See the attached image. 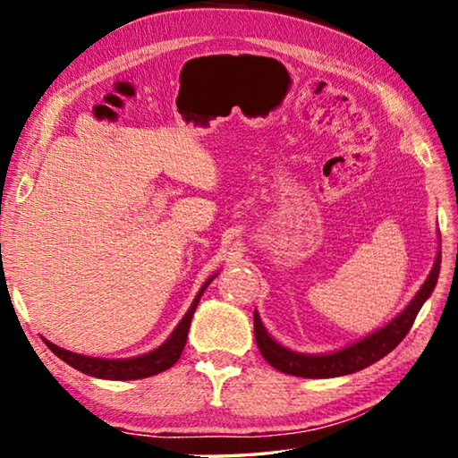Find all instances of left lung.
Returning <instances> with one entry per match:
<instances>
[{
	"mask_svg": "<svg viewBox=\"0 0 458 458\" xmlns=\"http://www.w3.org/2000/svg\"><path fill=\"white\" fill-rule=\"evenodd\" d=\"M440 235V233H438ZM440 239V237H438ZM440 271V251L435 259L427 282L422 284L419 293L414 295L412 301L400 311V314L386 324L382 330L366 335L364 340L352 344L348 348H342L338 352H330V354H300V352H292L277 344L267 334L266 327L261 324V318L258 311L253 314V326H255V340H258V348L261 356L276 368V370L292 376H301V378H335V376L354 374L358 370H364L380 358L390 354L404 335L411 332L416 316L422 308V303L430 298L432 290H435L437 279Z\"/></svg>",
	"mask_w": 458,
	"mask_h": 458,
	"instance_id": "obj_1",
	"label": "left lung"
}]
</instances>
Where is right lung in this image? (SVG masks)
Listing matches in <instances>:
<instances>
[{
  "label": "right lung",
  "mask_w": 458,
  "mask_h": 458,
  "mask_svg": "<svg viewBox=\"0 0 458 458\" xmlns=\"http://www.w3.org/2000/svg\"><path fill=\"white\" fill-rule=\"evenodd\" d=\"M216 276V274H215ZM213 276V277H215ZM213 277H208L207 282L200 287L197 298L192 300L191 308L184 318L179 322V326L174 327V332L168 335L166 342L163 346H158L157 350L148 352V354L136 356V358H123V360H106V358H92V356H82V354H74V352H68L55 344L47 342L44 338V344L50 348L55 356L64 362L70 364L72 368H76L78 372L94 376V378H102V380H139V378H148V376L160 374L171 368L176 360L181 358L184 344H187V334L191 327V319L195 310L199 306V300L203 292L207 290V285L213 282Z\"/></svg>",
  "instance_id": "right-lung-1"
}]
</instances>
